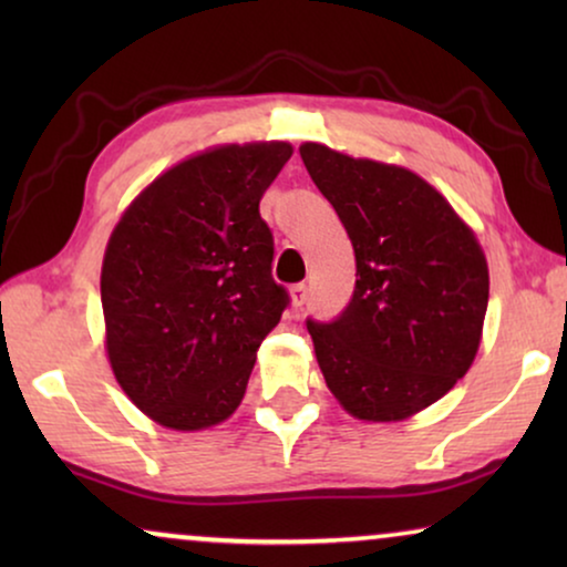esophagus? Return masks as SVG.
Returning <instances> with one entry per match:
<instances>
[{
	"mask_svg": "<svg viewBox=\"0 0 567 567\" xmlns=\"http://www.w3.org/2000/svg\"><path fill=\"white\" fill-rule=\"evenodd\" d=\"M289 297H291V305H293V307L307 305V286H305V284L291 286V289H289Z\"/></svg>",
	"mask_w": 567,
	"mask_h": 567,
	"instance_id": "esophagus-1",
	"label": "esophagus"
}]
</instances>
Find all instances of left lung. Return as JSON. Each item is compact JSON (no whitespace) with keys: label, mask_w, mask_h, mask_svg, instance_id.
<instances>
[{"label":"left lung","mask_w":567,"mask_h":567,"mask_svg":"<svg viewBox=\"0 0 567 567\" xmlns=\"http://www.w3.org/2000/svg\"><path fill=\"white\" fill-rule=\"evenodd\" d=\"M299 154L355 255L346 312L307 322L317 363L348 415L405 421L444 398L475 361L491 293L485 252L413 169L317 142Z\"/></svg>","instance_id":"obj_1"}]
</instances>
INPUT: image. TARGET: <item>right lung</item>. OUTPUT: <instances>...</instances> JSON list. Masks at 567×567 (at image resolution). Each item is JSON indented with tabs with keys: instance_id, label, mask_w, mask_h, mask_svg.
Instances as JSON below:
<instances>
[{
	"instance_id": "add662e5",
	"label": "right lung",
	"mask_w": 567,
	"mask_h": 567,
	"mask_svg": "<svg viewBox=\"0 0 567 567\" xmlns=\"http://www.w3.org/2000/svg\"><path fill=\"white\" fill-rule=\"evenodd\" d=\"M289 142L219 144L154 177L107 239L100 299L115 382L154 423L204 431L239 408L289 305L260 198Z\"/></svg>"
}]
</instances>
